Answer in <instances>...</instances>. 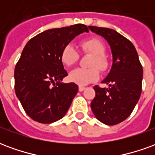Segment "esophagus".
I'll use <instances>...</instances> for the list:
<instances>
[{"mask_svg":"<svg viewBox=\"0 0 155 155\" xmlns=\"http://www.w3.org/2000/svg\"><path fill=\"white\" fill-rule=\"evenodd\" d=\"M84 90H85V87H84V86H79V91L82 92V91H84Z\"/></svg>","mask_w":155,"mask_h":155,"instance_id":"esophagus-1","label":"esophagus"}]
</instances>
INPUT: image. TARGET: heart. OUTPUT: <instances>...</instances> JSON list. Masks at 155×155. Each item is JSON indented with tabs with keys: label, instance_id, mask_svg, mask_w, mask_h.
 <instances>
[{
	"label": "heart",
	"instance_id": "1",
	"mask_svg": "<svg viewBox=\"0 0 155 155\" xmlns=\"http://www.w3.org/2000/svg\"><path fill=\"white\" fill-rule=\"evenodd\" d=\"M81 48L85 52L93 54L89 63L91 68H76L71 71L69 74V79L71 82L80 85H85L96 81L100 78V70L102 72L107 71L109 67V61L104 55L105 46L99 39L91 38L81 41ZM79 59L77 50L71 44L66 45L62 49L61 53V61L65 66H71L74 64ZM94 66H96L94 68Z\"/></svg>",
	"mask_w": 155,
	"mask_h": 155
}]
</instances>
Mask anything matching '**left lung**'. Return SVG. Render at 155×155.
I'll return each instance as SVG.
<instances>
[{"instance_id": "8db88e82", "label": "left lung", "mask_w": 155, "mask_h": 155, "mask_svg": "<svg viewBox=\"0 0 155 155\" xmlns=\"http://www.w3.org/2000/svg\"><path fill=\"white\" fill-rule=\"evenodd\" d=\"M89 29L108 41L113 55L110 71L102 81L109 88L94 86L95 97L91 101V110L101 122L114 125L130 116L140 100L143 67L134 45L124 36L112 29Z\"/></svg>"}]
</instances>
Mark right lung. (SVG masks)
I'll return each instance as SVG.
<instances>
[{"label": "right lung", "instance_id": "add662e5", "mask_svg": "<svg viewBox=\"0 0 155 155\" xmlns=\"http://www.w3.org/2000/svg\"><path fill=\"white\" fill-rule=\"evenodd\" d=\"M83 32H89L83 24L47 30L31 39L23 49L15 64V91L25 113L33 120L53 123L69 110L78 85L61 82L68 75L61 53L64 46Z\"/></svg>", "mask_w": 155, "mask_h": 155}]
</instances>
